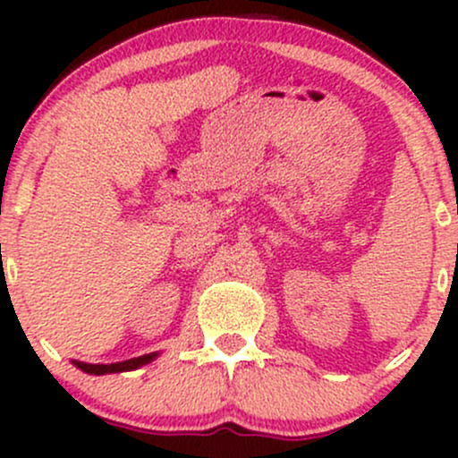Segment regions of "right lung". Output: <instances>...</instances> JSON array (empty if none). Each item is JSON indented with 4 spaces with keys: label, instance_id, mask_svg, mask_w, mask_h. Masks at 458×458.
Segmentation results:
<instances>
[{
    "label": "right lung",
    "instance_id": "obj_1",
    "mask_svg": "<svg viewBox=\"0 0 458 458\" xmlns=\"http://www.w3.org/2000/svg\"><path fill=\"white\" fill-rule=\"evenodd\" d=\"M159 353H148V355H140L133 357V360H124V361H115V364H86V361H77L72 360L79 370L88 372V375H112V372H129L135 370V368H141L146 364H150L152 360H157Z\"/></svg>",
    "mask_w": 458,
    "mask_h": 458
}]
</instances>
